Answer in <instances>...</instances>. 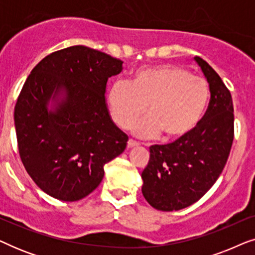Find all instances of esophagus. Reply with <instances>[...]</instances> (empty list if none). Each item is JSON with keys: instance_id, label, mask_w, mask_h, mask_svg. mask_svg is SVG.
Segmentation results:
<instances>
[{"instance_id": "obj_1", "label": "esophagus", "mask_w": 255, "mask_h": 255, "mask_svg": "<svg viewBox=\"0 0 255 255\" xmlns=\"http://www.w3.org/2000/svg\"><path fill=\"white\" fill-rule=\"evenodd\" d=\"M139 144L137 141H134L133 139H128V148H131V147H134V146H138Z\"/></svg>"}]
</instances>
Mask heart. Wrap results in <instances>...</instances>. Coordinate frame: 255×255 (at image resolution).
Returning a JSON list of instances; mask_svg holds the SVG:
<instances>
[{"instance_id": "b5f03b06", "label": "heart", "mask_w": 255, "mask_h": 255, "mask_svg": "<svg viewBox=\"0 0 255 255\" xmlns=\"http://www.w3.org/2000/svg\"><path fill=\"white\" fill-rule=\"evenodd\" d=\"M108 107L115 124L128 128L145 111L148 115L132 127L141 138L161 134L174 141L193 132L207 113L210 88L204 79L174 65L135 72L130 83L114 82L108 92Z\"/></svg>"}]
</instances>
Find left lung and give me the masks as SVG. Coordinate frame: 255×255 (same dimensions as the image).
<instances>
[{
  "mask_svg": "<svg viewBox=\"0 0 255 255\" xmlns=\"http://www.w3.org/2000/svg\"><path fill=\"white\" fill-rule=\"evenodd\" d=\"M195 60L209 82L210 102L193 132L170 144L149 147L141 191L156 210L176 211L203 197L222 174L231 151L235 137L231 93L207 61L200 57Z\"/></svg>",
  "mask_w": 255,
  "mask_h": 255,
  "instance_id": "left-lung-1",
  "label": "left lung"
}]
</instances>
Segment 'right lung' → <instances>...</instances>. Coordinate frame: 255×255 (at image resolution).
Listing matches in <instances>:
<instances>
[{
  "instance_id": "add662e5",
  "label": "right lung",
  "mask_w": 255,
  "mask_h": 255,
  "mask_svg": "<svg viewBox=\"0 0 255 255\" xmlns=\"http://www.w3.org/2000/svg\"><path fill=\"white\" fill-rule=\"evenodd\" d=\"M122 69L120 59L78 45L48 54L27 76L13 114L17 145L27 174L50 196H88L104 165L124 152L128 138L111 121L104 96L108 79ZM61 90L65 97L48 112Z\"/></svg>"
}]
</instances>
